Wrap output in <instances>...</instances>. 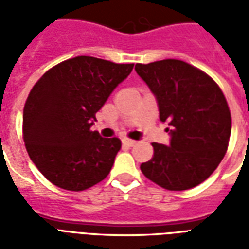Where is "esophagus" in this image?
Masks as SVG:
<instances>
[{"label": "esophagus", "instance_id": "1", "mask_svg": "<svg viewBox=\"0 0 249 249\" xmlns=\"http://www.w3.org/2000/svg\"><path fill=\"white\" fill-rule=\"evenodd\" d=\"M123 144L126 146H133L136 144V141L130 140V139H123Z\"/></svg>", "mask_w": 249, "mask_h": 249}]
</instances>
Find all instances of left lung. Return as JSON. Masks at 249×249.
<instances>
[{
  "label": "left lung",
  "instance_id": "obj_1",
  "mask_svg": "<svg viewBox=\"0 0 249 249\" xmlns=\"http://www.w3.org/2000/svg\"><path fill=\"white\" fill-rule=\"evenodd\" d=\"M135 71L156 97L169 145L153 142L141 164L151 181L169 191L201 184L223 160L231 136V112L221 89L204 71L180 60L137 64Z\"/></svg>",
  "mask_w": 249,
  "mask_h": 249
}]
</instances>
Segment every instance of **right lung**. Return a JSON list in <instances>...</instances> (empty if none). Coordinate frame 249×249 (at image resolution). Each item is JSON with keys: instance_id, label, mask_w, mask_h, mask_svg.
Here are the masks:
<instances>
[{"instance_id": "right-lung-1", "label": "right lung", "mask_w": 249, "mask_h": 249, "mask_svg": "<svg viewBox=\"0 0 249 249\" xmlns=\"http://www.w3.org/2000/svg\"><path fill=\"white\" fill-rule=\"evenodd\" d=\"M133 64L78 56L53 66L30 90L24 141L35 165L57 187L84 191L107 178L121 141L90 130L96 113Z\"/></svg>"}]
</instances>
